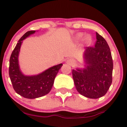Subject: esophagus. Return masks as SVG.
I'll return each instance as SVG.
<instances>
[{"label": "esophagus", "mask_w": 127, "mask_h": 127, "mask_svg": "<svg viewBox=\"0 0 127 127\" xmlns=\"http://www.w3.org/2000/svg\"><path fill=\"white\" fill-rule=\"evenodd\" d=\"M66 63H67L68 65H69L73 66L75 64V61L74 59H68V60L66 61Z\"/></svg>", "instance_id": "1"}]
</instances>
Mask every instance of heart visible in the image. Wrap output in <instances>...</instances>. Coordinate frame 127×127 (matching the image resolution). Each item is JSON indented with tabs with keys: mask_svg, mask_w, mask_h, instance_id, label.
<instances>
[{
	"mask_svg": "<svg viewBox=\"0 0 127 127\" xmlns=\"http://www.w3.org/2000/svg\"><path fill=\"white\" fill-rule=\"evenodd\" d=\"M84 36V33H78L77 34H76L75 37V38L76 40L79 41L80 40H82ZM84 43H85L86 45L89 46L90 45H91V43H92L93 42V38L90 35H86L85 36V37L84 38Z\"/></svg>",
	"mask_w": 127,
	"mask_h": 127,
	"instance_id": "obj_1",
	"label": "heart"
}]
</instances>
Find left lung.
Instances as JSON below:
<instances>
[{"label": "left lung", "instance_id": "1", "mask_svg": "<svg viewBox=\"0 0 127 127\" xmlns=\"http://www.w3.org/2000/svg\"><path fill=\"white\" fill-rule=\"evenodd\" d=\"M95 47H86L83 54L84 68L72 70L77 90L89 98L106 94L112 82L113 60L108 43L96 32Z\"/></svg>", "mask_w": 127, "mask_h": 127}]
</instances>
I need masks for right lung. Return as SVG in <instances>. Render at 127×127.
<instances>
[{"label": "right lung", "mask_w": 127, "mask_h": 127, "mask_svg": "<svg viewBox=\"0 0 127 127\" xmlns=\"http://www.w3.org/2000/svg\"><path fill=\"white\" fill-rule=\"evenodd\" d=\"M35 32V31H29L20 38L12 53L9 62V77L14 90L19 95L29 99L37 98L49 94L57 74L63 65L60 64L33 75H26L22 73L19 62L20 47L23 40Z\"/></svg>", "instance_id": "add662e5"}]
</instances>
